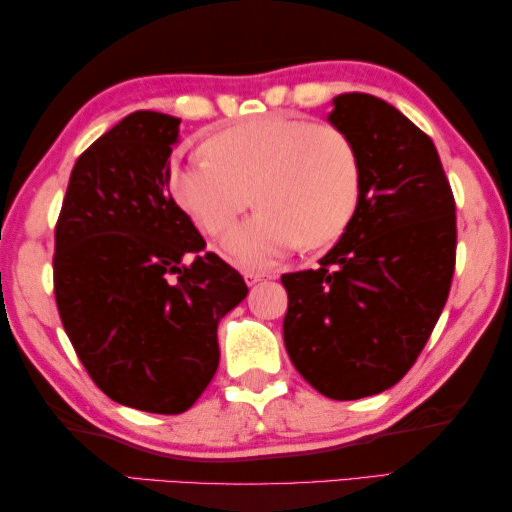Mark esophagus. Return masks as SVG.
Masks as SVG:
<instances>
[{
  "instance_id": "1",
  "label": "esophagus",
  "mask_w": 512,
  "mask_h": 512,
  "mask_svg": "<svg viewBox=\"0 0 512 512\" xmlns=\"http://www.w3.org/2000/svg\"><path fill=\"white\" fill-rule=\"evenodd\" d=\"M242 276H245V281L249 283V286H254V283H258V281H263L265 279V272H254V270H245V274H242Z\"/></svg>"
}]
</instances>
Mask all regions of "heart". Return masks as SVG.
Wrapping results in <instances>:
<instances>
[{
	"label": "heart",
	"instance_id": "1",
	"mask_svg": "<svg viewBox=\"0 0 512 512\" xmlns=\"http://www.w3.org/2000/svg\"><path fill=\"white\" fill-rule=\"evenodd\" d=\"M206 152L172 165V195L217 238L247 211L254 192L261 211L229 238L242 263H265L295 245L326 247L354 220L360 163L354 142L333 124L265 115L215 133Z\"/></svg>",
	"mask_w": 512,
	"mask_h": 512
}]
</instances>
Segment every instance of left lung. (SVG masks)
Wrapping results in <instances>:
<instances>
[{
  "label": "left lung",
  "instance_id": "obj_1",
  "mask_svg": "<svg viewBox=\"0 0 512 512\" xmlns=\"http://www.w3.org/2000/svg\"><path fill=\"white\" fill-rule=\"evenodd\" d=\"M333 106L360 199L317 270L281 276L283 340L317 392L349 401L399 383L429 342L456 270V201L433 140L395 106L365 92Z\"/></svg>",
  "mask_w": 512,
  "mask_h": 512
}]
</instances>
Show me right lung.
<instances>
[{"mask_svg":"<svg viewBox=\"0 0 512 512\" xmlns=\"http://www.w3.org/2000/svg\"><path fill=\"white\" fill-rule=\"evenodd\" d=\"M179 122L136 111L92 142L54 236L56 306L83 367L106 397L158 415L201 397L217 324L249 292L170 195Z\"/></svg>","mask_w":512,"mask_h":512,"instance_id":"obj_1","label":"right lung"}]
</instances>
